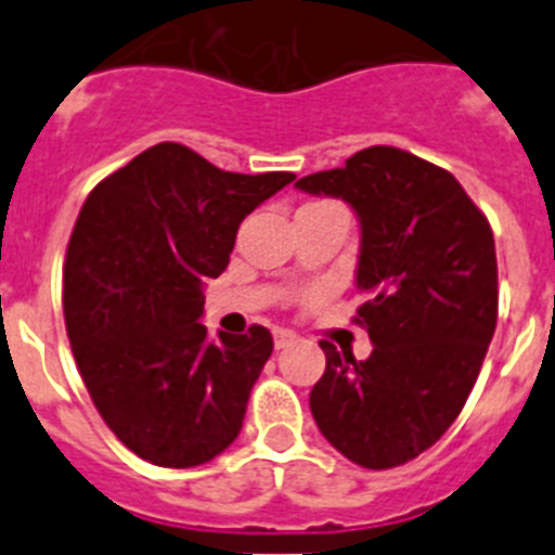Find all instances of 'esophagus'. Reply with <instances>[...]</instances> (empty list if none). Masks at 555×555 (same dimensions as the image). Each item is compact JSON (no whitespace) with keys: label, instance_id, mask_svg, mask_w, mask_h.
Wrapping results in <instances>:
<instances>
[{"label":"esophagus","instance_id":"1","mask_svg":"<svg viewBox=\"0 0 555 555\" xmlns=\"http://www.w3.org/2000/svg\"><path fill=\"white\" fill-rule=\"evenodd\" d=\"M294 338H297V333L283 331V327H278V331H274V347H278V350H283V347L292 345Z\"/></svg>","mask_w":555,"mask_h":555}]
</instances>
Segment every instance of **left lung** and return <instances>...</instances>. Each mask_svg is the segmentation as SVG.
Returning a JSON list of instances; mask_svg holds the SVG:
<instances>
[{
	"label": "left lung",
	"mask_w": 555,
	"mask_h": 555,
	"mask_svg": "<svg viewBox=\"0 0 555 555\" xmlns=\"http://www.w3.org/2000/svg\"><path fill=\"white\" fill-rule=\"evenodd\" d=\"M341 197L361 222L356 322L372 352L325 350L311 389L322 436L366 469H391L455 423L498 325V258L487 217L442 166L397 146L356 152L341 169L297 180Z\"/></svg>",
	"instance_id": "left-lung-1"
}]
</instances>
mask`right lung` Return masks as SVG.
<instances>
[{
  "mask_svg": "<svg viewBox=\"0 0 555 555\" xmlns=\"http://www.w3.org/2000/svg\"><path fill=\"white\" fill-rule=\"evenodd\" d=\"M292 171H222L164 141L107 175L82 205L63 267L77 370L107 428L158 467H197L233 444L272 333L208 341L205 278H219L247 214Z\"/></svg>",
  "mask_w": 555,
  "mask_h": 555,
  "instance_id": "obj_1",
  "label": "right lung"
}]
</instances>
